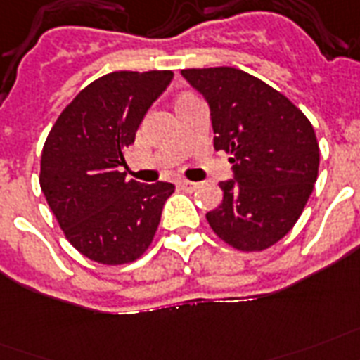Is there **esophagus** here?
Returning a JSON list of instances; mask_svg holds the SVG:
<instances>
[{
	"label": "esophagus",
	"instance_id": "1",
	"mask_svg": "<svg viewBox=\"0 0 360 360\" xmlns=\"http://www.w3.org/2000/svg\"><path fill=\"white\" fill-rule=\"evenodd\" d=\"M178 188L184 189V191H195V189L199 188V184L189 182V180H180V182H178Z\"/></svg>",
	"mask_w": 360,
	"mask_h": 360
}]
</instances>
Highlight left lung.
<instances>
[{
    "mask_svg": "<svg viewBox=\"0 0 360 360\" xmlns=\"http://www.w3.org/2000/svg\"><path fill=\"white\" fill-rule=\"evenodd\" d=\"M210 105L214 148L231 155L235 178L206 214L235 250L263 252L293 229L314 191L319 144L310 120L283 94L235 67L184 69Z\"/></svg>",
    "mask_w": 360,
    "mask_h": 360,
    "instance_id": "1",
    "label": "left lung"
}]
</instances>
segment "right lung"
I'll return each mask as SVG.
<instances>
[{"label": "right lung", "instance_id": "add662e5", "mask_svg": "<svg viewBox=\"0 0 360 360\" xmlns=\"http://www.w3.org/2000/svg\"><path fill=\"white\" fill-rule=\"evenodd\" d=\"M172 71H114L94 80L52 125L39 184L63 235L84 257L101 264L133 263L148 250L160 225L169 182L127 180L124 152Z\"/></svg>", "mask_w": 360, "mask_h": 360}]
</instances>
